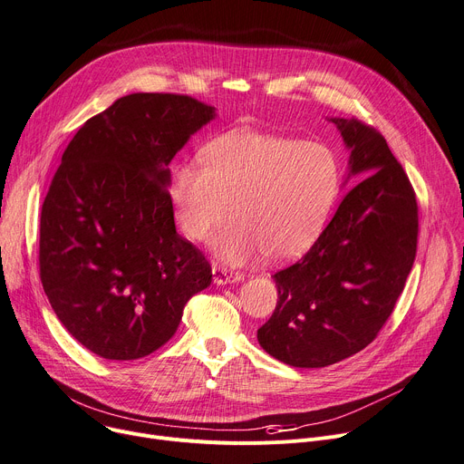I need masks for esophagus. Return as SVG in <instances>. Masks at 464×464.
<instances>
[{
  "instance_id": "esophagus-1",
  "label": "esophagus",
  "mask_w": 464,
  "mask_h": 464,
  "mask_svg": "<svg viewBox=\"0 0 464 464\" xmlns=\"http://www.w3.org/2000/svg\"><path fill=\"white\" fill-rule=\"evenodd\" d=\"M242 280V274L233 272L229 268L218 266V265H212V282L216 285H226V284H235Z\"/></svg>"
}]
</instances>
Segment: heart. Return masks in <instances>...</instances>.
<instances>
[{"label":"heart","instance_id":"obj_1","mask_svg":"<svg viewBox=\"0 0 464 464\" xmlns=\"http://www.w3.org/2000/svg\"><path fill=\"white\" fill-rule=\"evenodd\" d=\"M339 187L328 147L259 132H231L205 149V162H180L169 182L175 216L184 235L212 240L226 265L261 254L272 261L295 257L324 226Z\"/></svg>","mask_w":464,"mask_h":464}]
</instances>
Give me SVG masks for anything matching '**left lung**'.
Returning a JSON list of instances; mask_svg holds the SVG:
<instances>
[{"label": "left lung", "instance_id": "left-lung-1", "mask_svg": "<svg viewBox=\"0 0 464 464\" xmlns=\"http://www.w3.org/2000/svg\"><path fill=\"white\" fill-rule=\"evenodd\" d=\"M351 150L347 192L315 244L276 272L277 304L259 345L293 367H326L373 342L392 315L418 244L412 184L379 130L330 119Z\"/></svg>", "mask_w": 464, "mask_h": 464}]
</instances>
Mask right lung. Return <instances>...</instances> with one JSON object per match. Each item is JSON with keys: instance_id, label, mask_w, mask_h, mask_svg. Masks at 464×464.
<instances>
[{"instance_id": "1", "label": "right lung", "mask_w": 464, "mask_h": 464, "mask_svg": "<svg viewBox=\"0 0 464 464\" xmlns=\"http://www.w3.org/2000/svg\"><path fill=\"white\" fill-rule=\"evenodd\" d=\"M214 115L188 95L132 92L87 119L65 149L41 210V282L91 353H154L210 285L208 261L175 229L168 166Z\"/></svg>"}]
</instances>
